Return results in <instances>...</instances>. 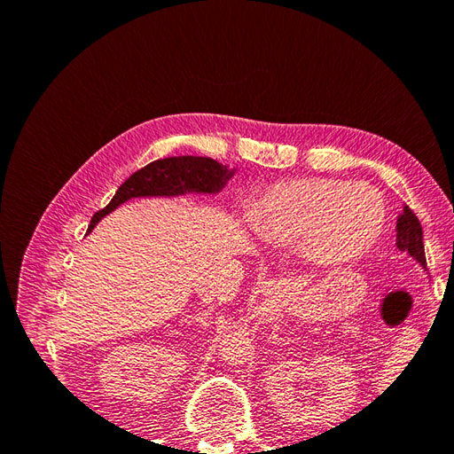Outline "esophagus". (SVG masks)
<instances>
[{"mask_svg": "<svg viewBox=\"0 0 454 454\" xmlns=\"http://www.w3.org/2000/svg\"><path fill=\"white\" fill-rule=\"evenodd\" d=\"M259 290L263 295L267 297H274L282 292V282L280 280H274V278H267L259 284Z\"/></svg>", "mask_w": 454, "mask_h": 454, "instance_id": "1", "label": "esophagus"}]
</instances>
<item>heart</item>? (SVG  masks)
<instances>
[{
  "label": "heart",
  "instance_id": "heart-1",
  "mask_svg": "<svg viewBox=\"0 0 454 454\" xmlns=\"http://www.w3.org/2000/svg\"><path fill=\"white\" fill-rule=\"evenodd\" d=\"M387 206L365 182L307 176L261 191L250 223L269 244L301 242L316 265H340L362 257L380 237Z\"/></svg>",
  "mask_w": 454,
  "mask_h": 454
}]
</instances>
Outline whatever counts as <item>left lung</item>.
I'll return each instance as SVG.
<instances>
[{
    "instance_id": "8db88e82",
    "label": "left lung",
    "mask_w": 454,
    "mask_h": 454,
    "mask_svg": "<svg viewBox=\"0 0 454 454\" xmlns=\"http://www.w3.org/2000/svg\"><path fill=\"white\" fill-rule=\"evenodd\" d=\"M395 244L402 252H407L411 257L417 259L426 269V255H424V242H422V227L415 212L405 206L403 212L397 215L395 222Z\"/></svg>"
}]
</instances>
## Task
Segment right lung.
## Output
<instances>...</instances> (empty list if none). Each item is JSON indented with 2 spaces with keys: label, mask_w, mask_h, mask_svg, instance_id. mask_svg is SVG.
I'll list each match as a JSON object with an SVG mask.
<instances>
[{
  "label": "right lung",
  "mask_w": 454,
  "mask_h": 454,
  "mask_svg": "<svg viewBox=\"0 0 454 454\" xmlns=\"http://www.w3.org/2000/svg\"><path fill=\"white\" fill-rule=\"evenodd\" d=\"M232 174H235V168L229 170V167L208 157L184 155L149 162L147 167L125 180L104 210L92 215L87 232H90L104 215L130 199L180 197L187 193L215 195L225 187Z\"/></svg>",
  "instance_id": "1"
}]
</instances>
